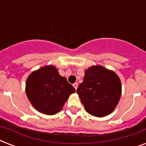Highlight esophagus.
<instances>
[{
    "mask_svg": "<svg viewBox=\"0 0 146 146\" xmlns=\"http://www.w3.org/2000/svg\"><path fill=\"white\" fill-rule=\"evenodd\" d=\"M73 87L75 88L76 90V89H77V88H78V84H77V83H76V82H75V83H74V84H73Z\"/></svg>",
    "mask_w": 146,
    "mask_h": 146,
    "instance_id": "1",
    "label": "esophagus"
}]
</instances>
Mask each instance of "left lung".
Listing matches in <instances>:
<instances>
[{
    "mask_svg": "<svg viewBox=\"0 0 146 146\" xmlns=\"http://www.w3.org/2000/svg\"><path fill=\"white\" fill-rule=\"evenodd\" d=\"M120 78L113 71L102 66H92L85 72L77 94L91 115L102 117L113 112L121 96Z\"/></svg>",
    "mask_w": 146,
    "mask_h": 146,
    "instance_id": "1",
    "label": "left lung"
}]
</instances>
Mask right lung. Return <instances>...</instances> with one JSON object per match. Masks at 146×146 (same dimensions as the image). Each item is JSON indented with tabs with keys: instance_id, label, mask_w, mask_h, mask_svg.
I'll list each match as a JSON object with an SVG mask.
<instances>
[{
	"instance_id": "obj_1",
	"label": "right lung",
	"mask_w": 146,
	"mask_h": 146,
	"mask_svg": "<svg viewBox=\"0 0 146 146\" xmlns=\"http://www.w3.org/2000/svg\"><path fill=\"white\" fill-rule=\"evenodd\" d=\"M75 92L52 65L34 71L26 80V92L29 102L37 111L48 115L61 111L70 95Z\"/></svg>"
}]
</instances>
